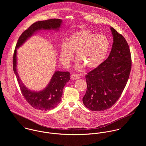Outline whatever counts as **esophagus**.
Segmentation results:
<instances>
[{"mask_svg": "<svg viewBox=\"0 0 146 146\" xmlns=\"http://www.w3.org/2000/svg\"><path fill=\"white\" fill-rule=\"evenodd\" d=\"M80 78V76L78 74H71V79L72 80H77Z\"/></svg>", "mask_w": 146, "mask_h": 146, "instance_id": "esophagus-1", "label": "esophagus"}]
</instances>
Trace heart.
<instances>
[{
  "mask_svg": "<svg viewBox=\"0 0 146 146\" xmlns=\"http://www.w3.org/2000/svg\"><path fill=\"white\" fill-rule=\"evenodd\" d=\"M109 47V40L104 35L96 34L88 30L76 31L60 45V60L67 67L75 53L76 68L81 69L85 66L88 69H94L104 62Z\"/></svg>",
  "mask_w": 146,
  "mask_h": 146,
  "instance_id": "heart-1",
  "label": "heart"
}]
</instances>
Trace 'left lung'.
<instances>
[{
    "instance_id": "left-lung-1",
    "label": "left lung",
    "mask_w": 146,
    "mask_h": 146,
    "mask_svg": "<svg viewBox=\"0 0 146 146\" xmlns=\"http://www.w3.org/2000/svg\"><path fill=\"white\" fill-rule=\"evenodd\" d=\"M111 51L108 58L85 76L87 89L83 98L85 106L102 111L111 107L120 97L128 80L131 58L125 38L112 27Z\"/></svg>"
}]
</instances>
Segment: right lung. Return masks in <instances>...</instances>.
Listing matches in <instances>:
<instances>
[{
	"instance_id": "right-lung-1",
	"label": "right lung",
	"mask_w": 146,
	"mask_h": 146,
	"mask_svg": "<svg viewBox=\"0 0 146 146\" xmlns=\"http://www.w3.org/2000/svg\"><path fill=\"white\" fill-rule=\"evenodd\" d=\"M62 23V20L61 19H50L36 22L21 34L16 46L13 58L14 72L22 95L29 104L37 110L42 111L52 110L60 104L62 96L63 89L70 79V74L68 71H56L49 83L42 90L40 91L30 90L21 81L17 70V49L35 33L40 30L58 31L61 28Z\"/></svg>"
}]
</instances>
